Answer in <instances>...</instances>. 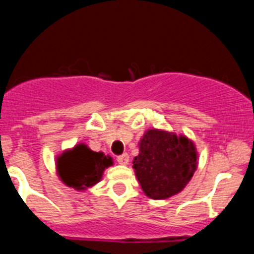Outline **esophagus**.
Segmentation results:
<instances>
[{
    "label": "esophagus",
    "mask_w": 254,
    "mask_h": 254,
    "mask_svg": "<svg viewBox=\"0 0 254 254\" xmlns=\"http://www.w3.org/2000/svg\"><path fill=\"white\" fill-rule=\"evenodd\" d=\"M117 161H118V164H121V165H127L129 161L128 154H122L120 155V156H117Z\"/></svg>",
    "instance_id": "obj_1"
}]
</instances>
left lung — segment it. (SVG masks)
<instances>
[{"label":"left lung","instance_id":"1","mask_svg":"<svg viewBox=\"0 0 254 254\" xmlns=\"http://www.w3.org/2000/svg\"><path fill=\"white\" fill-rule=\"evenodd\" d=\"M133 169L147 197L165 199L187 186L197 168L194 143L186 136L149 129L140 141Z\"/></svg>","mask_w":254,"mask_h":254}]
</instances>
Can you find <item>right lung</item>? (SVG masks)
Listing matches in <instances>:
<instances>
[{
	"mask_svg": "<svg viewBox=\"0 0 254 254\" xmlns=\"http://www.w3.org/2000/svg\"><path fill=\"white\" fill-rule=\"evenodd\" d=\"M113 165L111 156L95 152L84 143L67 150L57 159V172L61 181L68 187L84 190L102 179L104 169Z\"/></svg>",
	"mask_w": 254,
	"mask_h": 254,
	"instance_id": "obj_1",
	"label": "right lung"
}]
</instances>
